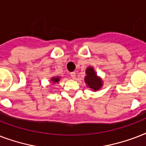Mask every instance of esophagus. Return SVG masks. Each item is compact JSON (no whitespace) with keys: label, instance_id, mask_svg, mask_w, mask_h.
Returning a JSON list of instances; mask_svg holds the SVG:
<instances>
[{"label":"esophagus","instance_id":"obj_1","mask_svg":"<svg viewBox=\"0 0 146 146\" xmlns=\"http://www.w3.org/2000/svg\"><path fill=\"white\" fill-rule=\"evenodd\" d=\"M70 76H71V78L73 79V80L76 79V73H74V72H72V73H70Z\"/></svg>","mask_w":146,"mask_h":146}]
</instances>
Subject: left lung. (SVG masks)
Here are the masks:
<instances>
[{
	"label": "left lung",
	"mask_w": 146,
	"mask_h": 146,
	"mask_svg": "<svg viewBox=\"0 0 146 146\" xmlns=\"http://www.w3.org/2000/svg\"><path fill=\"white\" fill-rule=\"evenodd\" d=\"M86 76H85V82L86 83L87 86H89L93 91H98L103 85L102 79L98 76L96 71L92 66H89L86 70Z\"/></svg>",
	"instance_id": "obj_1"
}]
</instances>
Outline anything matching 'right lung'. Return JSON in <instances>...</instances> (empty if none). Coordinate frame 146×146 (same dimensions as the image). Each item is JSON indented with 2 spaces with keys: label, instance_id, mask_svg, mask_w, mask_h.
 Here are the masks:
<instances>
[{
  "label": "right lung",
  "instance_id": "right-lung-1",
  "mask_svg": "<svg viewBox=\"0 0 146 146\" xmlns=\"http://www.w3.org/2000/svg\"><path fill=\"white\" fill-rule=\"evenodd\" d=\"M50 81H51L53 83L58 82L60 81V77H58V76H56V77H52L51 79H50Z\"/></svg>",
  "mask_w": 146,
  "mask_h": 146
}]
</instances>
